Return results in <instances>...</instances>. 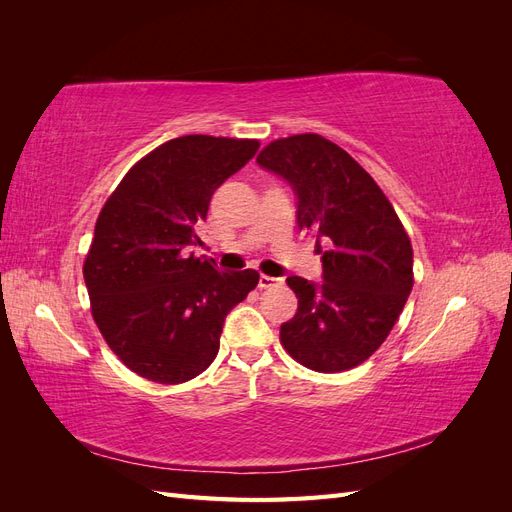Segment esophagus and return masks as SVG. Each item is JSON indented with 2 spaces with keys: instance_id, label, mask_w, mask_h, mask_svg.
Here are the masks:
<instances>
[{
  "instance_id": "esophagus-1",
  "label": "esophagus",
  "mask_w": 512,
  "mask_h": 512,
  "mask_svg": "<svg viewBox=\"0 0 512 512\" xmlns=\"http://www.w3.org/2000/svg\"><path fill=\"white\" fill-rule=\"evenodd\" d=\"M277 282V277H271V275H260V280H258V288H271V286H275Z\"/></svg>"
}]
</instances>
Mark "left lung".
<instances>
[{"instance_id": "1", "label": "left lung", "mask_w": 512, "mask_h": 512, "mask_svg": "<svg viewBox=\"0 0 512 512\" xmlns=\"http://www.w3.org/2000/svg\"><path fill=\"white\" fill-rule=\"evenodd\" d=\"M256 162L290 185L297 224L322 254V282L286 280L299 307L282 324V346L322 374L361 365L389 337L412 290L408 232L367 170L320 134L273 141Z\"/></svg>"}]
</instances>
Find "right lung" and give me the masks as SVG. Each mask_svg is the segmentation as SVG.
<instances>
[{
	"label": "right lung",
	"mask_w": 512,
	"mask_h": 512,
	"mask_svg": "<svg viewBox=\"0 0 512 512\" xmlns=\"http://www.w3.org/2000/svg\"><path fill=\"white\" fill-rule=\"evenodd\" d=\"M258 147L250 138H173L138 160L104 203L83 277L102 337L134 374L160 384L203 374L228 312L256 288L254 269L218 271L190 250L213 192Z\"/></svg>",
	"instance_id": "add662e5"
}]
</instances>
